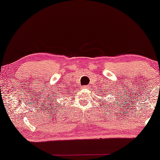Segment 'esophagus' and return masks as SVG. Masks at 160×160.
<instances>
[{
    "label": "esophagus",
    "instance_id": "esophagus-1",
    "mask_svg": "<svg viewBox=\"0 0 160 160\" xmlns=\"http://www.w3.org/2000/svg\"><path fill=\"white\" fill-rule=\"evenodd\" d=\"M83 88H84V89H89V86H84V87H83Z\"/></svg>",
    "mask_w": 160,
    "mask_h": 160
}]
</instances>
